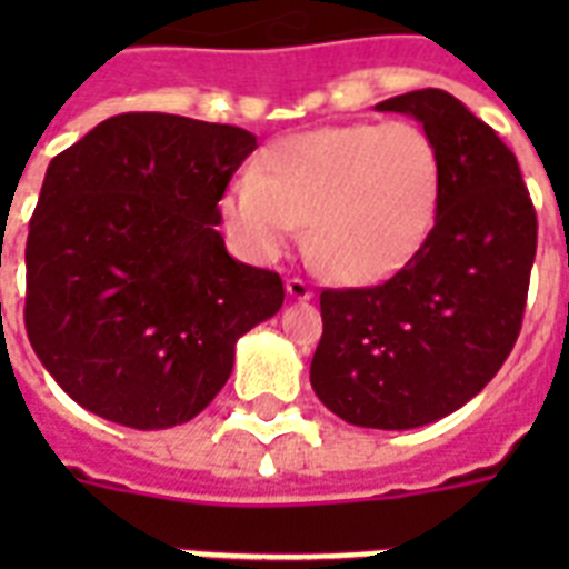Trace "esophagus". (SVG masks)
Wrapping results in <instances>:
<instances>
[{"label": "esophagus", "instance_id": "1", "mask_svg": "<svg viewBox=\"0 0 569 569\" xmlns=\"http://www.w3.org/2000/svg\"><path fill=\"white\" fill-rule=\"evenodd\" d=\"M286 295H289L292 301H310L312 289L307 280H301V277H289V280H286Z\"/></svg>", "mask_w": 569, "mask_h": 569}]
</instances>
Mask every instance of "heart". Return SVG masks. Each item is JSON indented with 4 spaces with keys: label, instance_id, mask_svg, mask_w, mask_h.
<instances>
[{
    "label": "heart",
    "instance_id": "obj_1",
    "mask_svg": "<svg viewBox=\"0 0 569 569\" xmlns=\"http://www.w3.org/2000/svg\"><path fill=\"white\" fill-rule=\"evenodd\" d=\"M440 156L410 123H355L277 141L262 173L221 200L227 232L248 257L271 259L310 221V250L328 274L375 283L396 274L431 230Z\"/></svg>",
    "mask_w": 569,
    "mask_h": 569
}]
</instances>
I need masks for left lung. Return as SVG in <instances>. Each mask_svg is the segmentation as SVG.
Listing matches in <instances>:
<instances>
[{"label": "left lung", "mask_w": 569, "mask_h": 569, "mask_svg": "<svg viewBox=\"0 0 569 569\" xmlns=\"http://www.w3.org/2000/svg\"><path fill=\"white\" fill-rule=\"evenodd\" d=\"M422 123L440 156V200L422 248L387 283L321 292L310 383L360 428L407 431L455 413L520 337L538 214L517 156L440 88L375 106Z\"/></svg>", "instance_id": "1"}]
</instances>
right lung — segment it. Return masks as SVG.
Returning a JSON list of instances; mask_svg holds the SVG:
<instances>
[{
	"label": "right lung",
	"mask_w": 569,
	"mask_h": 569,
	"mask_svg": "<svg viewBox=\"0 0 569 569\" xmlns=\"http://www.w3.org/2000/svg\"><path fill=\"white\" fill-rule=\"evenodd\" d=\"M257 136L129 111L58 153L26 241V333L56 383L109 422L159 431L227 383L283 280L223 248L218 200Z\"/></svg>",
	"instance_id": "obj_1"
}]
</instances>
